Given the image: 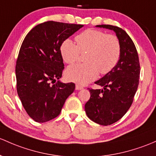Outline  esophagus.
<instances>
[{
  "mask_svg": "<svg viewBox=\"0 0 156 156\" xmlns=\"http://www.w3.org/2000/svg\"><path fill=\"white\" fill-rule=\"evenodd\" d=\"M75 89H76L77 90H80L83 89V87L81 86V85H79V84H76V86H75Z\"/></svg>",
  "mask_w": 156,
  "mask_h": 156,
  "instance_id": "1",
  "label": "esophagus"
}]
</instances>
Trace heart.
<instances>
[{
	"label": "heart",
	"instance_id": "1",
	"mask_svg": "<svg viewBox=\"0 0 156 156\" xmlns=\"http://www.w3.org/2000/svg\"><path fill=\"white\" fill-rule=\"evenodd\" d=\"M77 45L71 39H66L60 46L63 61L73 63L85 54L83 64H74L66 70V77L70 81L86 84L96 78L98 74L109 73L119 60L121 47L119 39L113 34L103 31L87 30L75 38Z\"/></svg>",
	"mask_w": 156,
	"mask_h": 156
}]
</instances>
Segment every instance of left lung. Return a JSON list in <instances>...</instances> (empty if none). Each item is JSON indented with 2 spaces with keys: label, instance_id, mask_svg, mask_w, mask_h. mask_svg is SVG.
<instances>
[{
  "label": "left lung",
  "instance_id": "8db88e82",
  "mask_svg": "<svg viewBox=\"0 0 156 156\" xmlns=\"http://www.w3.org/2000/svg\"><path fill=\"white\" fill-rule=\"evenodd\" d=\"M96 27L114 31L121 47L120 57L115 66L95 82L102 89H89L90 99L84 106L91 120L108 126L120 119L132 105L139 83L140 63L135 45L125 30L109 24Z\"/></svg>",
  "mask_w": 156,
  "mask_h": 156
}]
</instances>
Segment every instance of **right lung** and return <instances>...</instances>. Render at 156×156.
Segmentation results:
<instances>
[{
	"label": "right lung",
	"instance_id": "right-lung-1",
	"mask_svg": "<svg viewBox=\"0 0 156 156\" xmlns=\"http://www.w3.org/2000/svg\"><path fill=\"white\" fill-rule=\"evenodd\" d=\"M83 26L49 21L34 27L23 41L16 66L17 92L36 122L57 117L75 90L74 83L60 81L64 69L60 46Z\"/></svg>",
	"mask_w": 156,
	"mask_h": 156
}]
</instances>
